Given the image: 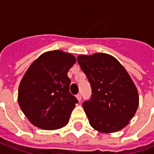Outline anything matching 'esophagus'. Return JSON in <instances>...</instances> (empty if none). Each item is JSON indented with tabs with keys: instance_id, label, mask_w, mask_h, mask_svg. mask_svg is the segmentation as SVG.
I'll list each match as a JSON object with an SVG mask.
<instances>
[{
	"instance_id": "1",
	"label": "esophagus",
	"mask_w": 154,
	"mask_h": 154,
	"mask_svg": "<svg viewBox=\"0 0 154 154\" xmlns=\"http://www.w3.org/2000/svg\"><path fill=\"white\" fill-rule=\"evenodd\" d=\"M76 97H77V99H78L79 101H81V98H82V95L80 93H79L77 95H76Z\"/></svg>"
}]
</instances>
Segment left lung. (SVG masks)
Instances as JSON below:
<instances>
[{"mask_svg":"<svg viewBox=\"0 0 154 154\" xmlns=\"http://www.w3.org/2000/svg\"><path fill=\"white\" fill-rule=\"evenodd\" d=\"M77 61L92 90L90 98L83 103L91 126L103 133L122 130L139 106L138 91L126 70L107 54L79 55Z\"/></svg>","mask_w":154,"mask_h":154,"instance_id":"8db88e82","label":"left lung"}]
</instances>
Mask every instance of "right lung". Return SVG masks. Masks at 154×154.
Returning a JSON list of instances; mask_svg holds the SVG:
<instances>
[{
    "mask_svg": "<svg viewBox=\"0 0 154 154\" xmlns=\"http://www.w3.org/2000/svg\"><path fill=\"white\" fill-rule=\"evenodd\" d=\"M73 55L45 52L29 66L20 82L18 102L30 122L43 130H57L69 122L78 99L69 93L67 73L75 63Z\"/></svg>",
    "mask_w": 154,
    "mask_h": 154,
    "instance_id": "obj_1",
    "label": "right lung"
}]
</instances>
